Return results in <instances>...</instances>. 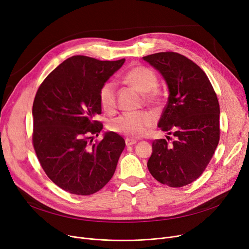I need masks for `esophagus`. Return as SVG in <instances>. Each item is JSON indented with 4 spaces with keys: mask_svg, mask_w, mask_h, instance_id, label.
Instances as JSON below:
<instances>
[{
    "mask_svg": "<svg viewBox=\"0 0 249 249\" xmlns=\"http://www.w3.org/2000/svg\"><path fill=\"white\" fill-rule=\"evenodd\" d=\"M136 142H137L136 140H134V139H130V138H126V140H125V143H126V145H127V146L133 145V144H135Z\"/></svg>",
    "mask_w": 249,
    "mask_h": 249,
    "instance_id": "1",
    "label": "esophagus"
}]
</instances>
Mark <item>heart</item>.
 Wrapping results in <instances>:
<instances>
[{
    "label": "heart",
    "instance_id": "b5f03b06",
    "mask_svg": "<svg viewBox=\"0 0 249 249\" xmlns=\"http://www.w3.org/2000/svg\"><path fill=\"white\" fill-rule=\"evenodd\" d=\"M125 84L135 87L141 93L145 94L144 99L150 105H159L160 96L156 89L159 77L152 70L138 65L128 70L121 77ZM99 102L106 112H113L116 108V85L112 81L105 82L99 89ZM154 117L147 112H126L110 122L111 131L132 138L142 137L148 133L154 124Z\"/></svg>",
    "mask_w": 249,
    "mask_h": 249
}]
</instances>
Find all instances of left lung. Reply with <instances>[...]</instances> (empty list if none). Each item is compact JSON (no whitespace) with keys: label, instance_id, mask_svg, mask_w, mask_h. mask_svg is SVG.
Returning a JSON list of instances; mask_svg holds the SVG:
<instances>
[{"label":"left lung","instance_id":"obj_1","mask_svg":"<svg viewBox=\"0 0 249 249\" xmlns=\"http://www.w3.org/2000/svg\"><path fill=\"white\" fill-rule=\"evenodd\" d=\"M163 75L169 96L159 122L172 138L155 139L147 167L172 188L187 186L206 169L220 140V107L212 84L197 63L178 52L143 57Z\"/></svg>","mask_w":249,"mask_h":249}]
</instances>
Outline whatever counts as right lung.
<instances>
[{
  "label": "right lung",
  "instance_id": "1",
  "mask_svg": "<svg viewBox=\"0 0 249 249\" xmlns=\"http://www.w3.org/2000/svg\"><path fill=\"white\" fill-rule=\"evenodd\" d=\"M125 59L99 60L74 55L60 63L39 86L33 102L32 143L46 176L62 190L89 196L112 178L124 139L95 120L102 114L99 89Z\"/></svg>",
  "mask_w": 249,
  "mask_h": 249
}]
</instances>
